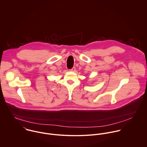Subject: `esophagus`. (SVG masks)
<instances>
[{
	"instance_id": "1",
	"label": "esophagus",
	"mask_w": 147,
	"mask_h": 147,
	"mask_svg": "<svg viewBox=\"0 0 147 147\" xmlns=\"http://www.w3.org/2000/svg\"><path fill=\"white\" fill-rule=\"evenodd\" d=\"M76 70V68L75 67H74L72 68H71L69 71H72V72H74Z\"/></svg>"
}]
</instances>
